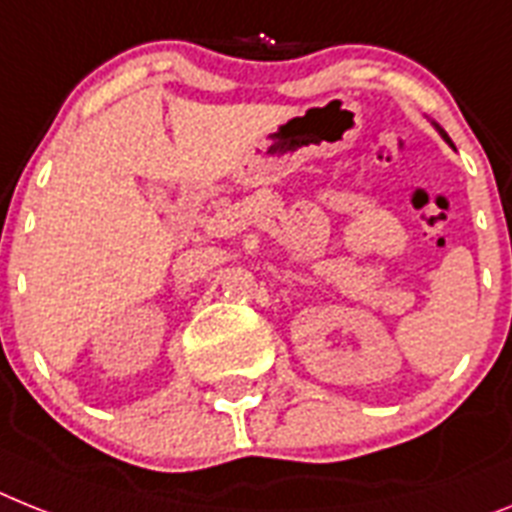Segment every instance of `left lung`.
<instances>
[{
  "label": "left lung",
  "instance_id": "1",
  "mask_svg": "<svg viewBox=\"0 0 512 512\" xmlns=\"http://www.w3.org/2000/svg\"><path fill=\"white\" fill-rule=\"evenodd\" d=\"M437 130H440V127H437ZM440 135H442V137H445V140H448V143H450V137H448V135H445V132H442V130H440Z\"/></svg>",
  "mask_w": 512,
  "mask_h": 512
}]
</instances>
